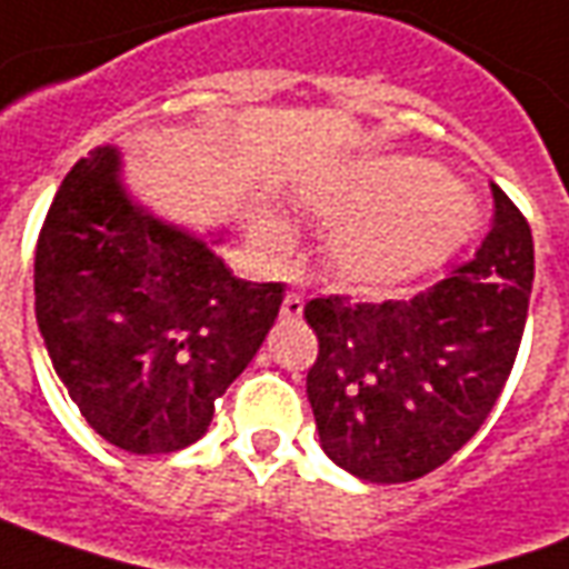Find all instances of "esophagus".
Masks as SVG:
<instances>
[{"mask_svg": "<svg viewBox=\"0 0 569 569\" xmlns=\"http://www.w3.org/2000/svg\"><path fill=\"white\" fill-rule=\"evenodd\" d=\"M281 316L288 318V321H297V318L303 316V297L300 293H288L281 300Z\"/></svg>", "mask_w": 569, "mask_h": 569, "instance_id": "1", "label": "esophagus"}]
</instances>
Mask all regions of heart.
Masks as SVG:
<instances>
[{"instance_id":"heart-1","label":"heart","mask_w":569,"mask_h":569,"mask_svg":"<svg viewBox=\"0 0 569 569\" xmlns=\"http://www.w3.org/2000/svg\"><path fill=\"white\" fill-rule=\"evenodd\" d=\"M303 204L328 223V272L352 291H392L447 263L471 239L478 211L438 164L380 159L325 180ZM253 244L269 260L293 248L291 227L272 211L257 213Z\"/></svg>"}]
</instances>
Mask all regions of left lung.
<instances>
[{"label": "left lung", "instance_id": "8db88e82", "mask_svg": "<svg viewBox=\"0 0 569 569\" xmlns=\"http://www.w3.org/2000/svg\"><path fill=\"white\" fill-rule=\"evenodd\" d=\"M493 227L469 263L413 300L330 293L303 309L318 337L306 377L321 450L370 485L429 475L478 432L523 337L533 236L493 187Z\"/></svg>", "mask_w": 569, "mask_h": 569}]
</instances>
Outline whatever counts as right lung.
Wrapping results in <instances>:
<instances>
[{
	"label": "right lung",
	"mask_w": 569,
	"mask_h": 569,
	"mask_svg": "<svg viewBox=\"0 0 569 569\" xmlns=\"http://www.w3.org/2000/svg\"><path fill=\"white\" fill-rule=\"evenodd\" d=\"M211 241L128 196L98 147L63 177L36 244V321L84 422L128 453H174L276 325L284 284L236 278Z\"/></svg>",
	"instance_id": "1"
}]
</instances>
